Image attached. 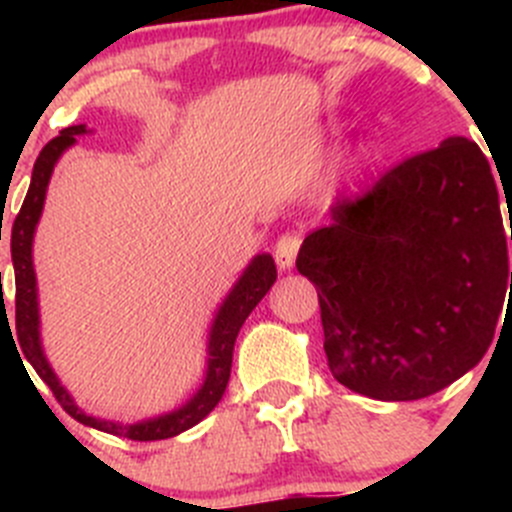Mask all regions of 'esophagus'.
Masks as SVG:
<instances>
[{"label": "esophagus", "mask_w": 512, "mask_h": 512, "mask_svg": "<svg viewBox=\"0 0 512 512\" xmlns=\"http://www.w3.org/2000/svg\"><path fill=\"white\" fill-rule=\"evenodd\" d=\"M299 245H302V237L297 232H285V235L277 240L275 245V260L282 270H289L294 265V257H297Z\"/></svg>", "instance_id": "1"}]
</instances>
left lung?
<instances>
[{"mask_svg":"<svg viewBox=\"0 0 512 512\" xmlns=\"http://www.w3.org/2000/svg\"><path fill=\"white\" fill-rule=\"evenodd\" d=\"M329 213L297 270L317 287L334 379L369 399L416 401L471 371L508 277L512 292L498 188L476 143L446 138Z\"/></svg>","mask_w":512,"mask_h":512,"instance_id":"left-lung-1","label":"left lung"}]
</instances>
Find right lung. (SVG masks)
Instances as JSON below:
<instances>
[{"mask_svg":"<svg viewBox=\"0 0 512 512\" xmlns=\"http://www.w3.org/2000/svg\"><path fill=\"white\" fill-rule=\"evenodd\" d=\"M81 133H86V126H69L41 148L39 158H36L34 163L29 193L27 198H24V205L22 210H19L17 220H14L12 225V262L14 285H17V297H14V304H17V329H14V339H17V344H14V347H19L24 359L34 366L39 379L49 386L51 394H54L56 401L61 404V409H64L71 418H76V421L84 423V426L113 433V436L131 438V441H163V438H173L178 436V433L193 428L195 423L203 421V418L218 406V401L223 399L227 381H230L232 349H235L237 332H240V327L245 324V319L250 317L252 309L257 307V302H260V299L270 292V287L275 285L277 267L272 255H257L255 260L247 265V270L242 272V277L237 280V285L232 287V292L225 297L223 307L218 309L213 327H210L208 371H205V381L198 389V394H195L188 404L170 411V414L148 418V421L138 423H116L106 421V418L84 414V411L74 404L69 391H66L64 386H61V381L56 379L54 369L49 366L44 349H41L39 299H36V275L32 260L34 230L41 218V210H44L46 188H49V178L51 173H54V165L66 148L74 146L76 136H81ZM22 356H19V359H22Z\"/></svg>","mask_w":512,"mask_h":512,"instance_id":"add662e5","label":"right lung"}]
</instances>
